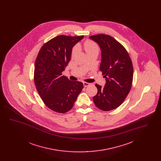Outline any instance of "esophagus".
<instances>
[{
    "label": "esophagus",
    "instance_id": "esophagus-1",
    "mask_svg": "<svg viewBox=\"0 0 161 161\" xmlns=\"http://www.w3.org/2000/svg\"><path fill=\"white\" fill-rule=\"evenodd\" d=\"M90 84H91V83H87V82H84V83H83V85H84V87H86L89 86Z\"/></svg>",
    "mask_w": 161,
    "mask_h": 161
}]
</instances>
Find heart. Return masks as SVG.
<instances>
[{"label":"heart","mask_w":161,"mask_h":161,"mask_svg":"<svg viewBox=\"0 0 161 161\" xmlns=\"http://www.w3.org/2000/svg\"><path fill=\"white\" fill-rule=\"evenodd\" d=\"M84 49L87 54L88 53H99V47L92 40H86L84 43ZM77 46H74L72 51V56H74L75 54L77 53Z\"/></svg>","instance_id":"1"}]
</instances>
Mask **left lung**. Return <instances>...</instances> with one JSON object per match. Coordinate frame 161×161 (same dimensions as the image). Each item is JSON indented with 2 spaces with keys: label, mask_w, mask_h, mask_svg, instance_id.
Masks as SVG:
<instances>
[{
  "label": "left lung",
  "mask_w": 161,
  "mask_h": 161,
  "mask_svg": "<svg viewBox=\"0 0 161 161\" xmlns=\"http://www.w3.org/2000/svg\"><path fill=\"white\" fill-rule=\"evenodd\" d=\"M89 38L100 46V69L106 81L104 87L95 84L98 92L93 100L98 108L110 111L119 107L130 92L133 77L132 62L125 47L112 37L98 34Z\"/></svg>",
  "instance_id": "1"
}]
</instances>
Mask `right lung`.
Listing matches in <instances>:
<instances>
[{"label":"right lung","instance_id":"1","mask_svg":"<svg viewBox=\"0 0 161 161\" xmlns=\"http://www.w3.org/2000/svg\"><path fill=\"white\" fill-rule=\"evenodd\" d=\"M84 37L61 35L45 43L35 62L34 83L46 106L55 112L70 110L83 88L80 81H72L62 75L70 60L74 46Z\"/></svg>","mask_w":161,"mask_h":161}]
</instances>
